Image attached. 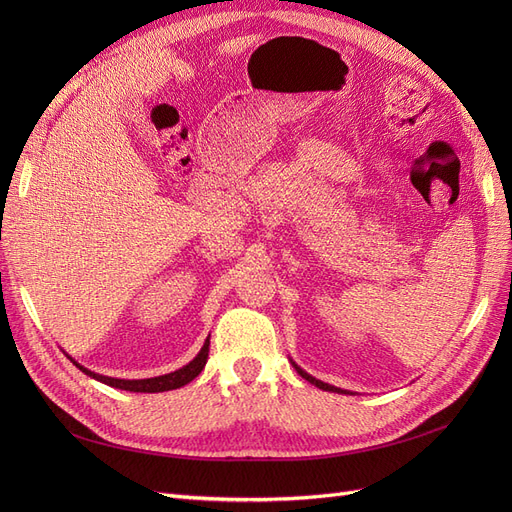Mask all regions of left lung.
<instances>
[{"label":"left lung","mask_w":512,"mask_h":512,"mask_svg":"<svg viewBox=\"0 0 512 512\" xmlns=\"http://www.w3.org/2000/svg\"><path fill=\"white\" fill-rule=\"evenodd\" d=\"M290 363H292V367H294V369H297V374H299L301 378H305L307 382H312L314 386H318V389H322V391H329V393H342V395H350V393H348V391H344V389H337V386H333V384H327V382H322V380H316L314 376H309L307 371H303V369H301L297 363H294V361H290Z\"/></svg>","instance_id":"obj_1"}]
</instances>
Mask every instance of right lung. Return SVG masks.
<instances>
[{"label": "right lung", "instance_id": "add662e5", "mask_svg": "<svg viewBox=\"0 0 512 512\" xmlns=\"http://www.w3.org/2000/svg\"><path fill=\"white\" fill-rule=\"evenodd\" d=\"M207 356H209V339L203 344V348H200V352L194 356V359L183 365L181 369L177 371H170V374H164V376H156V378H143V380H121V378H111V376H102V374H96V371H91L87 367H83L81 363H76L72 356H68V359L79 367L83 374H87L89 378H94L102 384H108L113 386V389H121V391H130V393H164V391H173V389H181V386H185L188 382H192L200 371L205 369L207 365Z\"/></svg>", "mask_w": 512, "mask_h": 512}]
</instances>
